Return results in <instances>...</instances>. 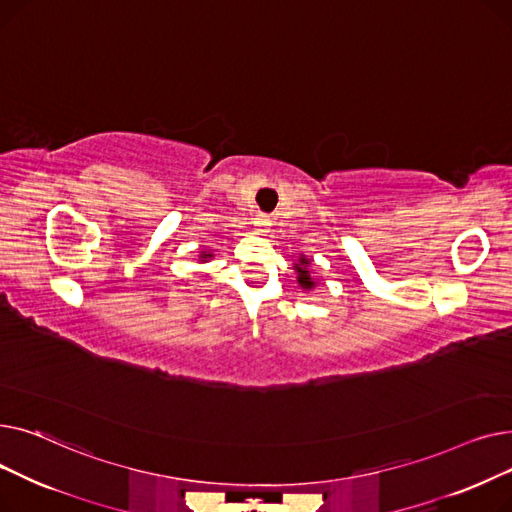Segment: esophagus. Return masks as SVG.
Here are the masks:
<instances>
[{
    "mask_svg": "<svg viewBox=\"0 0 512 512\" xmlns=\"http://www.w3.org/2000/svg\"><path fill=\"white\" fill-rule=\"evenodd\" d=\"M253 226H255V230L265 232V230H267V226H270V215L257 213V215H255V222H253Z\"/></svg>",
    "mask_w": 512,
    "mask_h": 512,
    "instance_id": "esophagus-1",
    "label": "esophagus"
}]
</instances>
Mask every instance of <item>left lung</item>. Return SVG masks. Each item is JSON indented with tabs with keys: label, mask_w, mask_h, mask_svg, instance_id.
Here are the masks:
<instances>
[{
	"label": "left lung",
	"mask_w": 512,
	"mask_h": 512,
	"mask_svg": "<svg viewBox=\"0 0 512 512\" xmlns=\"http://www.w3.org/2000/svg\"><path fill=\"white\" fill-rule=\"evenodd\" d=\"M305 263H309L305 257H301V259H299V263H294V267H297V272H299V284H301L303 288H313V286H315V282L311 280V276H309V272H307Z\"/></svg>",
	"instance_id": "obj_1"
}]
</instances>
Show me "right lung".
<instances>
[{"label":"right lung","mask_w":512,"mask_h":512,"mask_svg":"<svg viewBox=\"0 0 512 512\" xmlns=\"http://www.w3.org/2000/svg\"><path fill=\"white\" fill-rule=\"evenodd\" d=\"M209 257H213V255H209V253H203V255H201V259H209Z\"/></svg>","instance_id":"right-lung-1"}]
</instances>
